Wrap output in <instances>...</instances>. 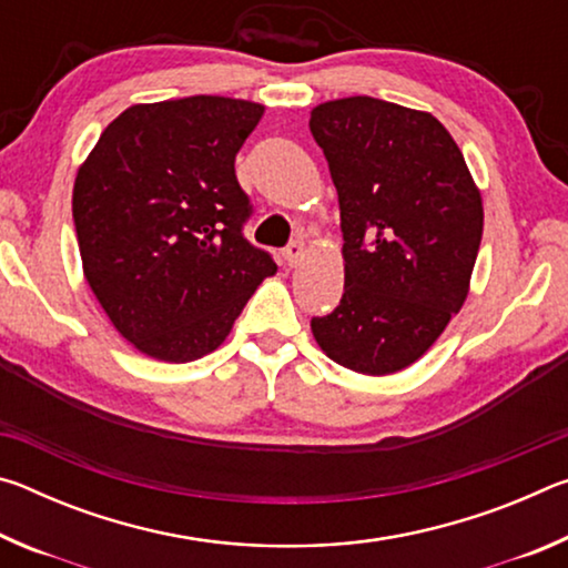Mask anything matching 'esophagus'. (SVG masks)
I'll return each mask as SVG.
<instances>
[{
    "instance_id": "obj_1",
    "label": "esophagus",
    "mask_w": 568,
    "mask_h": 568,
    "mask_svg": "<svg viewBox=\"0 0 568 568\" xmlns=\"http://www.w3.org/2000/svg\"><path fill=\"white\" fill-rule=\"evenodd\" d=\"M303 255H305V243H303V240H293V243H287V247H285V261H287V265H291V267L301 265Z\"/></svg>"
}]
</instances>
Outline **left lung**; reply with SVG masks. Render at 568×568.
I'll list each match as a JSON object with an SVG mask.
<instances>
[{
    "mask_svg": "<svg viewBox=\"0 0 568 568\" xmlns=\"http://www.w3.org/2000/svg\"><path fill=\"white\" fill-rule=\"evenodd\" d=\"M338 190L345 287L313 318L331 361L365 376L416 363L460 311L484 207L458 145L434 114L376 98L311 112Z\"/></svg>",
    "mask_w": 568,
    "mask_h": 568,
    "instance_id": "left-lung-1",
    "label": "left lung"
}]
</instances>
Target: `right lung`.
Instances as JSON below:
<instances>
[{"label":"right lung","mask_w":568,"mask_h":568,"mask_svg":"<svg viewBox=\"0 0 568 568\" xmlns=\"http://www.w3.org/2000/svg\"><path fill=\"white\" fill-rule=\"evenodd\" d=\"M263 104L195 94L132 104L77 172L84 277L140 353L187 363L227 338L277 265L243 235L253 215L235 155Z\"/></svg>","instance_id":"right-lung-1"}]
</instances>
